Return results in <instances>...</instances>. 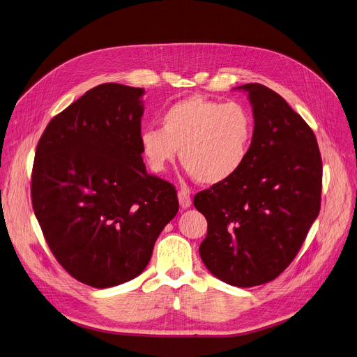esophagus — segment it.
I'll return each mask as SVG.
<instances>
[{
  "instance_id": "1",
  "label": "esophagus",
  "mask_w": 357,
  "mask_h": 357,
  "mask_svg": "<svg viewBox=\"0 0 357 357\" xmlns=\"http://www.w3.org/2000/svg\"><path fill=\"white\" fill-rule=\"evenodd\" d=\"M178 199H179V205L182 206V209H188L192 205V199H190V192L186 188H182L178 192Z\"/></svg>"
}]
</instances>
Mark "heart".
I'll list each match as a JSON object with an SVG mask.
<instances>
[{
  "instance_id": "obj_1",
  "label": "heart",
  "mask_w": 357,
  "mask_h": 357,
  "mask_svg": "<svg viewBox=\"0 0 357 357\" xmlns=\"http://www.w3.org/2000/svg\"><path fill=\"white\" fill-rule=\"evenodd\" d=\"M160 128H145L139 144L153 172H164L179 151L186 172L201 183L231 179L249 155L253 119L238 102L189 96L160 116Z\"/></svg>"
}]
</instances>
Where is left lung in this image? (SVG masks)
<instances>
[{
    "label": "left lung",
    "instance_id": "obj_1",
    "mask_svg": "<svg viewBox=\"0 0 357 357\" xmlns=\"http://www.w3.org/2000/svg\"><path fill=\"white\" fill-rule=\"evenodd\" d=\"M253 137L231 179L197 193L206 218L202 262L222 282L252 287L278 278L298 255L320 211L321 158L316 137L279 93L246 84Z\"/></svg>",
    "mask_w": 357,
    "mask_h": 357
}]
</instances>
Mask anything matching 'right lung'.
Here are the masks:
<instances>
[{
    "mask_svg": "<svg viewBox=\"0 0 357 357\" xmlns=\"http://www.w3.org/2000/svg\"><path fill=\"white\" fill-rule=\"evenodd\" d=\"M144 88L101 84L54 116L37 145L32 208L61 266L92 287L132 280L179 209L169 182L146 172Z\"/></svg>",
    "mask_w": 357,
    "mask_h": 357,
    "instance_id": "1",
    "label": "right lung"
}]
</instances>
